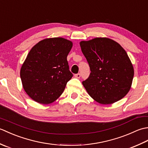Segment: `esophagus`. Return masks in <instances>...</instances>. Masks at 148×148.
Here are the masks:
<instances>
[{"instance_id":"obj_1","label":"esophagus","mask_w":148,"mask_h":148,"mask_svg":"<svg viewBox=\"0 0 148 148\" xmlns=\"http://www.w3.org/2000/svg\"><path fill=\"white\" fill-rule=\"evenodd\" d=\"M74 76H75V77H76V78H80V77H81V74H80V73H78V74H75Z\"/></svg>"}]
</instances>
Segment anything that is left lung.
Instances as JSON below:
<instances>
[{
    "instance_id": "left-lung-1",
    "label": "left lung",
    "mask_w": 148,
    "mask_h": 148,
    "mask_svg": "<svg viewBox=\"0 0 148 148\" xmlns=\"http://www.w3.org/2000/svg\"><path fill=\"white\" fill-rule=\"evenodd\" d=\"M90 74L82 83L90 97L102 104L118 101L129 92L134 71L125 49L114 40L97 37L81 41Z\"/></svg>"
}]
</instances>
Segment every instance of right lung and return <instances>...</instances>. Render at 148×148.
Returning a JSON list of instances; mask_svg holds the SVG:
<instances>
[{
    "label": "right lung",
    "mask_w": 148,
    "mask_h": 148,
    "mask_svg": "<svg viewBox=\"0 0 148 148\" xmlns=\"http://www.w3.org/2000/svg\"><path fill=\"white\" fill-rule=\"evenodd\" d=\"M72 42L62 37L44 39L31 49L20 70L23 89L31 99L43 104L60 96L73 76L67 55Z\"/></svg>",
    "instance_id": "1"
}]
</instances>
